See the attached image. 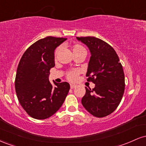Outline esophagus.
I'll return each instance as SVG.
<instances>
[{
  "label": "esophagus",
  "mask_w": 146,
  "mask_h": 146,
  "mask_svg": "<svg viewBox=\"0 0 146 146\" xmlns=\"http://www.w3.org/2000/svg\"><path fill=\"white\" fill-rule=\"evenodd\" d=\"M76 88V85L75 84H71V88H72V89H73V88Z\"/></svg>",
  "instance_id": "obj_1"
}]
</instances>
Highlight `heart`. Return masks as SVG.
<instances>
[{"instance_id":"1","label":"heart","mask_w":146,"mask_h":146,"mask_svg":"<svg viewBox=\"0 0 146 146\" xmlns=\"http://www.w3.org/2000/svg\"><path fill=\"white\" fill-rule=\"evenodd\" d=\"M60 51V48H57L56 51L54 52V56L55 58H56L58 54V52ZM72 51H73V54L75 53H81V52H86L85 48L83 46H82L81 44H75L72 46ZM79 74V71L77 70H74V71H70L69 73L67 74V78L71 81H75L78 78V75Z\"/></svg>"}]
</instances>
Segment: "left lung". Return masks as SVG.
I'll return each mask as SVG.
<instances>
[{
    "label": "left lung",
    "instance_id": "left-lung-1",
    "mask_svg": "<svg viewBox=\"0 0 146 146\" xmlns=\"http://www.w3.org/2000/svg\"><path fill=\"white\" fill-rule=\"evenodd\" d=\"M88 46L90 52L86 76L87 81L95 84L93 89L86 88L82 104L88 113L97 117L111 114L121 101L125 89L123 67L115 49L95 37H77Z\"/></svg>",
    "mask_w": 146,
    "mask_h": 146
}]
</instances>
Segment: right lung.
I'll list each match as a JSON object with an SVG mask.
<instances>
[{
  "instance_id": "obj_1",
  "label": "right lung",
  "mask_w": 146,
  "mask_h": 146,
  "mask_svg": "<svg viewBox=\"0 0 146 146\" xmlns=\"http://www.w3.org/2000/svg\"><path fill=\"white\" fill-rule=\"evenodd\" d=\"M66 38L48 36L33 43L25 51L18 64L15 89L18 101L27 113L36 119L55 114L70 89L68 82L52 86L50 69L55 66L54 51Z\"/></svg>"
}]
</instances>
